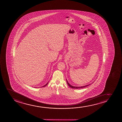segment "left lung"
<instances>
[{
  "instance_id": "obj_1",
  "label": "left lung",
  "mask_w": 122,
  "mask_h": 122,
  "mask_svg": "<svg viewBox=\"0 0 122 122\" xmlns=\"http://www.w3.org/2000/svg\"><path fill=\"white\" fill-rule=\"evenodd\" d=\"M66 80H67V83L68 84V85L69 86V87H71L73 89H79V88H84V87H87V86H88L89 85H90V84H89V85H85V86H81V87H75V86H72V85H71L70 84H69L68 81H67V79H66Z\"/></svg>"
}]
</instances>
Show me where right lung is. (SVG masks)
<instances>
[{
    "label": "right lung",
    "mask_w": 122,
    "mask_h": 122,
    "mask_svg": "<svg viewBox=\"0 0 122 122\" xmlns=\"http://www.w3.org/2000/svg\"><path fill=\"white\" fill-rule=\"evenodd\" d=\"M48 82H47V83L46 84V85H44V86H42V87H45V86H46V85H47V84H48Z\"/></svg>",
    "instance_id": "right-lung-1"
}]
</instances>
